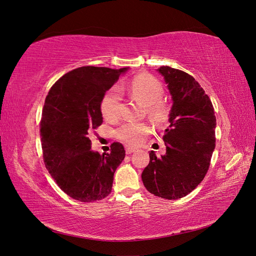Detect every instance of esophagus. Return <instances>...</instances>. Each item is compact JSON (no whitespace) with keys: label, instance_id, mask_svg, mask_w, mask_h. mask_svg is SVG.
Here are the masks:
<instances>
[{"label":"esophagus","instance_id":"obj_1","mask_svg":"<svg viewBox=\"0 0 256 256\" xmlns=\"http://www.w3.org/2000/svg\"><path fill=\"white\" fill-rule=\"evenodd\" d=\"M138 148L132 146H126V154H131V152H134Z\"/></svg>","mask_w":256,"mask_h":256}]
</instances>
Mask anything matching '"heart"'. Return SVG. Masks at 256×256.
Returning a JSON list of instances; mask_svg holds the SVG:
<instances>
[{
	"label": "heart",
	"instance_id": "b5f03b06",
	"mask_svg": "<svg viewBox=\"0 0 256 256\" xmlns=\"http://www.w3.org/2000/svg\"><path fill=\"white\" fill-rule=\"evenodd\" d=\"M129 94L134 99L147 106L150 118L158 122L166 120L170 113L168 104L164 102V88L162 83L148 74L136 76L128 86ZM100 111L109 122H116L122 115V98L118 90H108L100 102ZM150 126L145 122H127L118 130V138L127 144L136 145L141 143L143 136L148 134Z\"/></svg>",
	"mask_w": 256,
	"mask_h": 256
}]
</instances>
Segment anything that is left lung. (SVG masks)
Here are the masks:
<instances>
[{
    "label": "left lung",
    "instance_id": "obj_1",
    "mask_svg": "<svg viewBox=\"0 0 256 256\" xmlns=\"http://www.w3.org/2000/svg\"><path fill=\"white\" fill-rule=\"evenodd\" d=\"M173 106L164 141L166 152L152 150L142 172L147 191L166 200L184 198L202 182L216 147V115L210 98L189 74L161 66Z\"/></svg>",
    "mask_w": 256,
    "mask_h": 256
}]
</instances>
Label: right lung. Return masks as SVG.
<instances>
[{"instance_id":"1","label":"right lung","mask_w":256,"mask_h":256,"mask_svg":"<svg viewBox=\"0 0 256 256\" xmlns=\"http://www.w3.org/2000/svg\"><path fill=\"white\" fill-rule=\"evenodd\" d=\"M128 68L83 66L65 74L44 100L40 136L44 166L67 196L94 202L112 191L113 176L125 158L114 142L110 152L90 150V134L102 124L100 102L106 92Z\"/></svg>"}]
</instances>
